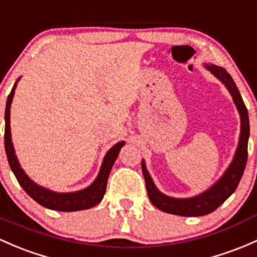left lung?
Here are the masks:
<instances>
[{
  "instance_id": "obj_1",
  "label": "left lung",
  "mask_w": 257,
  "mask_h": 257,
  "mask_svg": "<svg viewBox=\"0 0 257 257\" xmlns=\"http://www.w3.org/2000/svg\"><path fill=\"white\" fill-rule=\"evenodd\" d=\"M204 67L208 71L212 72L225 86L226 90L233 97V101L240 114L239 143H237L233 161L229 164L228 169L224 171L219 180L204 192L190 197V198H175V197L166 196V194L159 191V188L156 187L153 178L150 176L149 171L147 170L145 161H142L143 175H144L145 186H147L148 196H149L151 203L160 210H163V212L170 213V214L182 215V217H201V215H206L214 212L236 190L242 174H244L247 161V143H249L250 137V124L249 113H247L246 107H245L244 101H242L241 94L237 90L234 80L231 79V76L226 72L225 69L213 64H204Z\"/></svg>"
}]
</instances>
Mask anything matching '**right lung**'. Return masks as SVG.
Segmentation results:
<instances>
[{
  "instance_id": "right-lung-1",
  "label": "right lung",
  "mask_w": 257,
  "mask_h": 257,
  "mask_svg": "<svg viewBox=\"0 0 257 257\" xmlns=\"http://www.w3.org/2000/svg\"><path fill=\"white\" fill-rule=\"evenodd\" d=\"M21 77H18L17 81L13 85L12 91L7 98L6 110H5V149H6V155L8 159L11 170L15 174L16 178L20 182L24 191L37 202L40 206L49 208L53 210H60V212H76V210H83L92 208L99 203L106 193L107 181L109 172L112 170L113 165L118 158V154L125 143L119 142L115 145H113L107 154L104 155L103 161H102L101 169H99L98 175L96 180L91 183L88 187L83 190L75 191V192H55L49 188H45L43 186H39L34 182L28 175L24 172V170L21 167L20 161H18L17 155H16L15 147L12 143V137H11V104H12L13 96H15L16 87H17L18 81Z\"/></svg>"
}]
</instances>
